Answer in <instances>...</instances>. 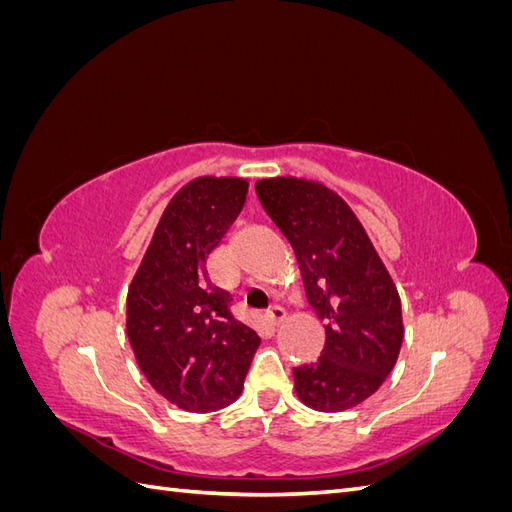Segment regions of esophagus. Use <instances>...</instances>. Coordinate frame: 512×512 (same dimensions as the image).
Instances as JSON below:
<instances>
[{
	"label": "esophagus",
	"mask_w": 512,
	"mask_h": 512,
	"mask_svg": "<svg viewBox=\"0 0 512 512\" xmlns=\"http://www.w3.org/2000/svg\"><path fill=\"white\" fill-rule=\"evenodd\" d=\"M267 318L271 324H280L286 318V309L282 305H273V307H269Z\"/></svg>",
	"instance_id": "esophagus-1"
}]
</instances>
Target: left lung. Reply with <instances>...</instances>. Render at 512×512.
Returning <instances> with one entry per match:
<instances>
[{
	"mask_svg": "<svg viewBox=\"0 0 512 512\" xmlns=\"http://www.w3.org/2000/svg\"><path fill=\"white\" fill-rule=\"evenodd\" d=\"M262 209L297 254L307 301L327 322L316 363L294 367L303 404L339 412L374 395L391 374L401 342V301L389 271L352 209L314 181L256 183Z\"/></svg>",
	"mask_w": 512,
	"mask_h": 512,
	"instance_id": "left-lung-1",
	"label": "left lung"
}]
</instances>
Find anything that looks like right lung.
I'll use <instances>...</instances> for the list:
<instances>
[{
    "instance_id": "add662e5",
    "label": "right lung",
    "mask_w": 512,
    "mask_h": 512,
    "mask_svg": "<svg viewBox=\"0 0 512 512\" xmlns=\"http://www.w3.org/2000/svg\"><path fill=\"white\" fill-rule=\"evenodd\" d=\"M247 181L200 177L170 200L128 292V337L162 397L190 412L232 404L260 337L209 277V254L245 205Z\"/></svg>"
}]
</instances>
